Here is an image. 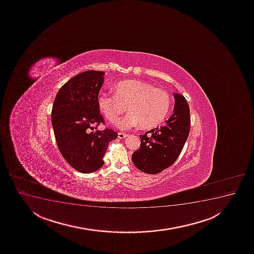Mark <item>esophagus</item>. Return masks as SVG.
Returning <instances> with one entry per match:
<instances>
[{"instance_id":"obj_1","label":"esophagus","mask_w":254,"mask_h":254,"mask_svg":"<svg viewBox=\"0 0 254 254\" xmlns=\"http://www.w3.org/2000/svg\"><path fill=\"white\" fill-rule=\"evenodd\" d=\"M126 137H127V133H123V132H119V133H118V137L121 138V139H122V138H125Z\"/></svg>"}]
</instances>
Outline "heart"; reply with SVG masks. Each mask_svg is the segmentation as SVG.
<instances>
[{
	"instance_id": "heart-1",
	"label": "heart",
	"mask_w": 254,
	"mask_h": 254,
	"mask_svg": "<svg viewBox=\"0 0 254 254\" xmlns=\"http://www.w3.org/2000/svg\"><path fill=\"white\" fill-rule=\"evenodd\" d=\"M112 90L114 95L98 96V107L108 121L116 123L127 105L130 112L117 124L123 130L138 124L141 128H152L162 123L170 111L172 100L168 93L145 81H121L114 84Z\"/></svg>"
}]
</instances>
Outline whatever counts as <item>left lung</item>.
I'll return each instance as SVG.
<instances>
[{"label": "left lung", "instance_id": "obj_1", "mask_svg": "<svg viewBox=\"0 0 254 254\" xmlns=\"http://www.w3.org/2000/svg\"><path fill=\"white\" fill-rule=\"evenodd\" d=\"M175 104L173 113L161 127L140 135V148L131 160L143 173L155 174L173 165L188 138L190 113L188 103L179 93H173Z\"/></svg>", "mask_w": 254, "mask_h": 254}]
</instances>
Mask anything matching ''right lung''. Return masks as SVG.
<instances>
[{"label": "right lung", "instance_id": "obj_1", "mask_svg": "<svg viewBox=\"0 0 254 254\" xmlns=\"http://www.w3.org/2000/svg\"><path fill=\"white\" fill-rule=\"evenodd\" d=\"M105 72H81L59 90L52 110V124L60 153L75 170L93 173L104 165L108 144L117 131L96 130L105 123L97 98Z\"/></svg>", "mask_w": 254, "mask_h": 254}]
</instances>
